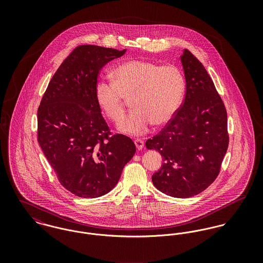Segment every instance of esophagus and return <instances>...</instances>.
<instances>
[{
  "label": "esophagus",
  "instance_id": "1",
  "mask_svg": "<svg viewBox=\"0 0 263 263\" xmlns=\"http://www.w3.org/2000/svg\"><path fill=\"white\" fill-rule=\"evenodd\" d=\"M135 145L138 150H142L144 148V141L142 139H136L135 140Z\"/></svg>",
  "mask_w": 263,
  "mask_h": 263
}]
</instances>
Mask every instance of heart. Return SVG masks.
Instances as JSON below:
<instances>
[{"instance_id": "heart-1", "label": "heart", "mask_w": 263, "mask_h": 263, "mask_svg": "<svg viewBox=\"0 0 263 263\" xmlns=\"http://www.w3.org/2000/svg\"><path fill=\"white\" fill-rule=\"evenodd\" d=\"M112 82L98 81L95 99L99 108L119 122L124 115L125 98L134 108L119 124L128 135L146 133L151 124L167 123L178 110L185 92V79L174 65H162L130 60L117 65L111 72Z\"/></svg>"}]
</instances>
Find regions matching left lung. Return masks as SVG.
<instances>
[{"label": "left lung", "mask_w": 263, "mask_h": 263, "mask_svg": "<svg viewBox=\"0 0 263 263\" xmlns=\"http://www.w3.org/2000/svg\"><path fill=\"white\" fill-rule=\"evenodd\" d=\"M185 98L175 115L153 139L163 165L152 181L163 193L186 198L209 187L218 177L229 145L227 110L212 78L188 50L181 55Z\"/></svg>", "instance_id": "1"}]
</instances>
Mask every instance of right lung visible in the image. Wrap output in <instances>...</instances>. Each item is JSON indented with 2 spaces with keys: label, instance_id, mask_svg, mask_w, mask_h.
I'll return each instance as SVG.
<instances>
[{
  "label": "right lung",
  "instance_id": "1",
  "mask_svg": "<svg viewBox=\"0 0 263 263\" xmlns=\"http://www.w3.org/2000/svg\"><path fill=\"white\" fill-rule=\"evenodd\" d=\"M126 49L79 45L52 76L37 110V141L60 183L95 198L118 182L136 153L132 139L111 135L95 99L100 70Z\"/></svg>",
  "mask_w": 263,
  "mask_h": 263
}]
</instances>
